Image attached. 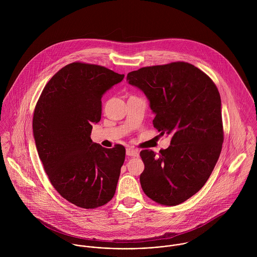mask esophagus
<instances>
[{
	"mask_svg": "<svg viewBox=\"0 0 257 257\" xmlns=\"http://www.w3.org/2000/svg\"><path fill=\"white\" fill-rule=\"evenodd\" d=\"M126 155L133 156V157H138L140 155L139 150L134 149V148H126Z\"/></svg>",
	"mask_w": 257,
	"mask_h": 257,
	"instance_id": "esophagus-1",
	"label": "esophagus"
}]
</instances>
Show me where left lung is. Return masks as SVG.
I'll list each match as a JSON object with an SVG mask.
<instances>
[{
    "label": "left lung",
    "mask_w": 257,
    "mask_h": 257,
    "mask_svg": "<svg viewBox=\"0 0 257 257\" xmlns=\"http://www.w3.org/2000/svg\"><path fill=\"white\" fill-rule=\"evenodd\" d=\"M126 79L147 95L155 113L153 126L172 137L169 147L158 154L141 151L142 188L160 205H179L202 189L220 157L219 90L207 74L184 61L143 67Z\"/></svg>",
    "instance_id": "1"
}]
</instances>
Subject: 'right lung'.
<instances>
[{
  "label": "right lung",
  "mask_w": 257,
  "mask_h": 257,
  "mask_svg": "<svg viewBox=\"0 0 257 257\" xmlns=\"http://www.w3.org/2000/svg\"><path fill=\"white\" fill-rule=\"evenodd\" d=\"M104 66L76 61L61 68L37 101L33 130L37 153L54 189L75 206L96 209L112 199L125 148L91 140L102 96L123 79Z\"/></svg>",
  "instance_id": "add662e5"
}]
</instances>
